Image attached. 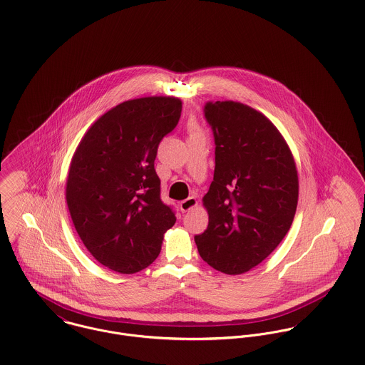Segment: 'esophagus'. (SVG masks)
<instances>
[{
  "mask_svg": "<svg viewBox=\"0 0 365 365\" xmlns=\"http://www.w3.org/2000/svg\"><path fill=\"white\" fill-rule=\"evenodd\" d=\"M197 205V200H196V197H189V199H186V200H183V202H180L179 204V207H180V210L183 211V212H186V211H189V210H192L193 207H196Z\"/></svg>",
  "mask_w": 365,
  "mask_h": 365,
  "instance_id": "obj_1",
  "label": "esophagus"
}]
</instances>
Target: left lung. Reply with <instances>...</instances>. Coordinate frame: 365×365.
<instances>
[{"instance_id": "left-lung-1", "label": "left lung", "mask_w": 365, "mask_h": 365, "mask_svg": "<svg viewBox=\"0 0 365 365\" xmlns=\"http://www.w3.org/2000/svg\"><path fill=\"white\" fill-rule=\"evenodd\" d=\"M215 144L214 179L202 204L207 230L195 237L202 260L242 274L283 241L298 202V175L283 135L260 112L240 102H207Z\"/></svg>"}]
</instances>
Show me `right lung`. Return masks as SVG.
<instances>
[{"mask_svg":"<svg viewBox=\"0 0 365 365\" xmlns=\"http://www.w3.org/2000/svg\"><path fill=\"white\" fill-rule=\"evenodd\" d=\"M180 113L182 102L172 96L125 101L89 127L71 160L66 199L74 227L91 255L113 272L148 267L176 222L161 200L154 163Z\"/></svg>","mask_w":365,"mask_h":365,"instance_id":"add662e5","label":"right lung"}]
</instances>
